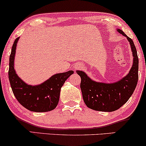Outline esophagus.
<instances>
[{
	"label": "esophagus",
	"instance_id": "1",
	"mask_svg": "<svg viewBox=\"0 0 146 146\" xmlns=\"http://www.w3.org/2000/svg\"><path fill=\"white\" fill-rule=\"evenodd\" d=\"M83 68V65L81 64H75L74 65V69L77 70V69H80V68Z\"/></svg>",
	"mask_w": 146,
	"mask_h": 146
}]
</instances>
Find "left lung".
Here are the masks:
<instances>
[{"label": "left lung", "instance_id": "8db88e82", "mask_svg": "<svg viewBox=\"0 0 146 146\" xmlns=\"http://www.w3.org/2000/svg\"><path fill=\"white\" fill-rule=\"evenodd\" d=\"M117 31L126 37L130 42L133 56V64L124 78L114 83H103L93 81L82 71H76L81 78L82 93L87 107L98 111L113 112L126 103L136 88L138 82L139 58L135 44L131 38L121 29Z\"/></svg>", "mask_w": 146, "mask_h": 146}]
</instances>
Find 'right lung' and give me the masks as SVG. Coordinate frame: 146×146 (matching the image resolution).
Returning a JSON list of instances; mask_svg holds the SVG:
<instances>
[{"mask_svg": "<svg viewBox=\"0 0 146 146\" xmlns=\"http://www.w3.org/2000/svg\"><path fill=\"white\" fill-rule=\"evenodd\" d=\"M19 37L15 40L9 56V80L13 93L21 104L30 111L42 113L55 109L59 102L60 90L64 83L74 73L68 71L57 73L36 86L23 82L14 70V57Z\"/></svg>", "mask_w": 146, "mask_h": 146, "instance_id": "add662e5", "label": "right lung"}]
</instances>
